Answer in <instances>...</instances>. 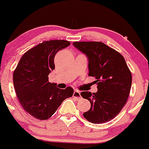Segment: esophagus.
<instances>
[{
    "mask_svg": "<svg viewBox=\"0 0 149 149\" xmlns=\"http://www.w3.org/2000/svg\"><path fill=\"white\" fill-rule=\"evenodd\" d=\"M81 93L80 91H79L78 90H74V93H73V97H74L77 100H78L81 98Z\"/></svg>",
    "mask_w": 149,
    "mask_h": 149,
    "instance_id": "34e87169",
    "label": "esophagus"
}]
</instances>
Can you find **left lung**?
Returning <instances> with one entry per match:
<instances>
[{
  "label": "left lung",
  "instance_id": "left-lung-1",
  "mask_svg": "<svg viewBox=\"0 0 149 149\" xmlns=\"http://www.w3.org/2000/svg\"><path fill=\"white\" fill-rule=\"evenodd\" d=\"M73 45L86 55L89 76L95 77L96 93L83 91L91 108L83 113L92 123H104L119 114L126 104L132 85V74L119 52L101 42H74Z\"/></svg>",
  "mask_w": 149,
  "mask_h": 149
}]
</instances>
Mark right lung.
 <instances>
[{"mask_svg": "<svg viewBox=\"0 0 149 149\" xmlns=\"http://www.w3.org/2000/svg\"><path fill=\"white\" fill-rule=\"evenodd\" d=\"M70 45L64 40L44 41L26 52L14 70L13 85L18 100L34 118L48 119L65 99L72 96V87L61 89L56 83L49 82L48 77L55 68L57 52Z\"/></svg>", "mask_w": 149, "mask_h": 149, "instance_id": "1", "label": "right lung"}]
</instances>
